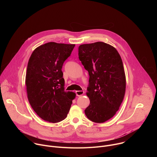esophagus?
<instances>
[{
	"mask_svg": "<svg viewBox=\"0 0 157 157\" xmlns=\"http://www.w3.org/2000/svg\"><path fill=\"white\" fill-rule=\"evenodd\" d=\"M84 93V92L83 91H76V95L77 96H82Z\"/></svg>",
	"mask_w": 157,
	"mask_h": 157,
	"instance_id": "esophagus-1",
	"label": "esophagus"
}]
</instances>
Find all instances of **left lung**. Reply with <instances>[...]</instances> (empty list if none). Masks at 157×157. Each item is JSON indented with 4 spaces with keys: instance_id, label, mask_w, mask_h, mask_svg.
I'll return each mask as SVG.
<instances>
[{
    "instance_id": "obj_1",
    "label": "left lung",
    "mask_w": 157,
    "mask_h": 157,
    "mask_svg": "<svg viewBox=\"0 0 157 157\" xmlns=\"http://www.w3.org/2000/svg\"><path fill=\"white\" fill-rule=\"evenodd\" d=\"M78 56L89 75L86 94L90 104L85 114L94 122L103 123L115 115L125 95L121 57L114 47L101 41L81 44Z\"/></svg>"
}]
</instances>
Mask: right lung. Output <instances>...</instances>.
<instances>
[{
    "mask_svg": "<svg viewBox=\"0 0 157 157\" xmlns=\"http://www.w3.org/2000/svg\"><path fill=\"white\" fill-rule=\"evenodd\" d=\"M75 46L49 42L36 48L29 59L25 78L28 99L36 114L45 121L64 120L76 96L64 91L61 70Z\"/></svg>",
    "mask_w": 157,
    "mask_h": 157,
    "instance_id": "right-lung-1",
    "label": "right lung"
}]
</instances>
